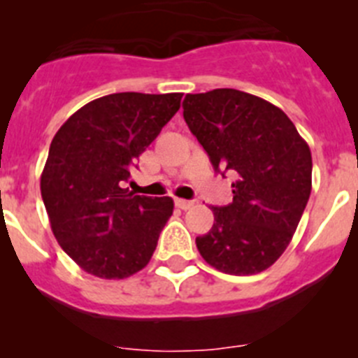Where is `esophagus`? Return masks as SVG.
I'll use <instances>...</instances> for the list:
<instances>
[{
    "instance_id": "obj_1",
    "label": "esophagus",
    "mask_w": 358,
    "mask_h": 358,
    "mask_svg": "<svg viewBox=\"0 0 358 358\" xmlns=\"http://www.w3.org/2000/svg\"><path fill=\"white\" fill-rule=\"evenodd\" d=\"M176 206L181 210H189L194 206V201H185V199H176Z\"/></svg>"
}]
</instances>
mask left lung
Masks as SVG:
<instances>
[{"label":"left lung","instance_id":"obj_1","mask_svg":"<svg viewBox=\"0 0 358 358\" xmlns=\"http://www.w3.org/2000/svg\"><path fill=\"white\" fill-rule=\"evenodd\" d=\"M182 116L217 172L235 173L233 202L211 208L213 227L195 243L211 267L251 276L283 255L312 192V154L289 116L255 94H186Z\"/></svg>","mask_w":358,"mask_h":358}]
</instances>
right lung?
Returning a JSON list of instances; mask_svg holds the SVG:
<instances>
[{"mask_svg":"<svg viewBox=\"0 0 358 358\" xmlns=\"http://www.w3.org/2000/svg\"><path fill=\"white\" fill-rule=\"evenodd\" d=\"M182 93H115L73 113L57 131L41 195L57 242L82 271L123 280L145 267L173 213L170 197L125 188L145 148L181 107Z\"/></svg>","mask_w":358,"mask_h":358,"instance_id":"right-lung-1","label":"right lung"}]
</instances>
